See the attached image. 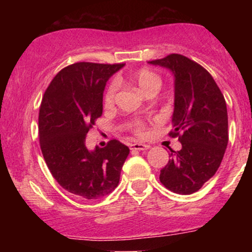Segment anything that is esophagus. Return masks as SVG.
<instances>
[{
  "label": "esophagus",
  "instance_id": "esophagus-1",
  "mask_svg": "<svg viewBox=\"0 0 252 252\" xmlns=\"http://www.w3.org/2000/svg\"><path fill=\"white\" fill-rule=\"evenodd\" d=\"M149 148L150 146H148V144H143V143H132L131 146H130V149L131 150H140V152H142V150H147Z\"/></svg>",
  "mask_w": 252,
  "mask_h": 252
}]
</instances>
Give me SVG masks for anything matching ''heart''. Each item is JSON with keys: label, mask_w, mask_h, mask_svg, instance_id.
<instances>
[{"label": "heart", "mask_w": 252, "mask_h": 252, "mask_svg": "<svg viewBox=\"0 0 252 252\" xmlns=\"http://www.w3.org/2000/svg\"><path fill=\"white\" fill-rule=\"evenodd\" d=\"M126 82L136 84L138 86V89L143 92V94H148L150 91H154L161 88V78L153 72L149 68H141L135 72H131L128 76L126 77ZM117 91V83H111L106 89L105 94H104V105L106 108L111 106L114 104L115 100V94ZM131 130L135 135L143 137L147 135V129L146 126L142 121H135L131 124Z\"/></svg>", "instance_id": "heart-1"}]
</instances>
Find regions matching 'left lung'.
<instances>
[{"mask_svg":"<svg viewBox=\"0 0 252 252\" xmlns=\"http://www.w3.org/2000/svg\"><path fill=\"white\" fill-rule=\"evenodd\" d=\"M174 74L172 137L182 148L161 169L160 181L178 194H192L209 181L220 166L228 142L225 98L213 77L198 63L181 54L149 62Z\"/></svg>","mask_w":252,"mask_h":252,"instance_id":"obj_1","label":"left lung"}]
</instances>
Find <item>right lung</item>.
<instances>
[{
  "label": "right lung",
  "mask_w": 252,
  "mask_h": 252,
  "mask_svg": "<svg viewBox=\"0 0 252 252\" xmlns=\"http://www.w3.org/2000/svg\"><path fill=\"white\" fill-rule=\"evenodd\" d=\"M124 63H76L52 79L39 111L40 148L63 189L85 199L108 195L120 182L129 148L117 140L86 148V134L103 114L109 78Z\"/></svg>",
  "instance_id": "1"
}]
</instances>
